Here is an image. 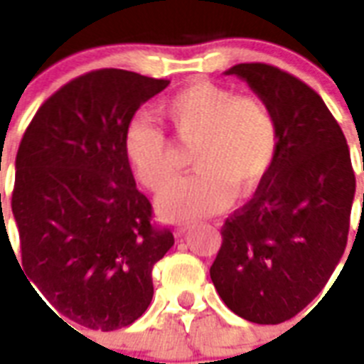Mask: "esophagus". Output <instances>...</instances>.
Instances as JSON below:
<instances>
[{
  "instance_id": "obj_1",
  "label": "esophagus",
  "mask_w": 364,
  "mask_h": 364,
  "mask_svg": "<svg viewBox=\"0 0 364 364\" xmlns=\"http://www.w3.org/2000/svg\"><path fill=\"white\" fill-rule=\"evenodd\" d=\"M189 230H191V228H189L188 224H178V226L175 228V235H176V237H182V235L188 233Z\"/></svg>"
}]
</instances>
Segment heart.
Instances as JSON below:
<instances>
[{
    "label": "heart",
    "instance_id": "b5f03b06",
    "mask_svg": "<svg viewBox=\"0 0 364 364\" xmlns=\"http://www.w3.org/2000/svg\"><path fill=\"white\" fill-rule=\"evenodd\" d=\"M176 138L195 144L191 176L175 178L173 146L159 125L134 117L124 133V154L151 191H166L159 211L169 220H195L220 213L233 191L246 197L272 171L279 146L275 117L260 100L237 96L211 82H193L162 105Z\"/></svg>",
    "mask_w": 364,
    "mask_h": 364
}]
</instances>
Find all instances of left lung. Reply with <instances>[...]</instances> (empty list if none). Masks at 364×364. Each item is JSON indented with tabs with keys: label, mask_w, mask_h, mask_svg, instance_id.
<instances>
[{
	"label": "left lung",
	"mask_w": 364,
	"mask_h": 364,
	"mask_svg": "<svg viewBox=\"0 0 364 364\" xmlns=\"http://www.w3.org/2000/svg\"><path fill=\"white\" fill-rule=\"evenodd\" d=\"M226 74L272 111L279 146L252 200L222 226L210 275L239 317L279 324L304 310L339 264L355 175L345 134L311 87L266 63H239Z\"/></svg>",
	"instance_id": "left-lung-1"
}]
</instances>
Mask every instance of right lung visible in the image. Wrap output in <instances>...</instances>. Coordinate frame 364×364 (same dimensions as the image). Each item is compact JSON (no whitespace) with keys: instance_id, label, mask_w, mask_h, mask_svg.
<instances>
[{"instance_id":"1","label":"right lung","mask_w":364,"mask_h":364,"mask_svg":"<svg viewBox=\"0 0 364 364\" xmlns=\"http://www.w3.org/2000/svg\"><path fill=\"white\" fill-rule=\"evenodd\" d=\"M167 85L92 70L54 92L21 138L12 191L21 264L74 324L111 332L134 323L153 299V266L175 244L151 224V202L124 154L134 112Z\"/></svg>"}]
</instances>
